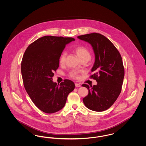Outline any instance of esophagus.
<instances>
[{
  "mask_svg": "<svg viewBox=\"0 0 146 146\" xmlns=\"http://www.w3.org/2000/svg\"><path fill=\"white\" fill-rule=\"evenodd\" d=\"M75 86L76 88H79L81 86V85L80 84H78V83H76L75 84Z\"/></svg>",
  "mask_w": 146,
  "mask_h": 146,
  "instance_id": "34e87169",
  "label": "esophagus"
}]
</instances>
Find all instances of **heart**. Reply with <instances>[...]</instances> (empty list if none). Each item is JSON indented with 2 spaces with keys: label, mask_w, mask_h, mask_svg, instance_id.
I'll return each instance as SVG.
<instances>
[{
  "label": "heart",
  "mask_w": 146,
  "mask_h": 146,
  "mask_svg": "<svg viewBox=\"0 0 146 146\" xmlns=\"http://www.w3.org/2000/svg\"><path fill=\"white\" fill-rule=\"evenodd\" d=\"M74 51L76 52L77 55L79 56V58L81 60L83 59H88L89 60L91 58V52L90 50L88 49L87 47L83 46H80L74 48ZM67 56V53L66 52H62L59 57V64L61 65L64 64L66 59ZM80 72L77 70H71L69 73L68 76L71 78L73 79H78L79 78Z\"/></svg>",
  "instance_id": "obj_1"
}]
</instances>
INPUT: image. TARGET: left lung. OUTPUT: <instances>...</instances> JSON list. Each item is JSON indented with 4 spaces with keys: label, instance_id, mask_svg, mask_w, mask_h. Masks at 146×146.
I'll use <instances>...</instances> for the list:
<instances>
[{
    "label": "left lung",
    "instance_id": "1",
    "mask_svg": "<svg viewBox=\"0 0 146 146\" xmlns=\"http://www.w3.org/2000/svg\"><path fill=\"white\" fill-rule=\"evenodd\" d=\"M78 38L91 44L95 54L91 70L94 73L90 78L96 80L97 85L91 87L82 85L88 90L83 102L91 110L105 111L113 105L122 90L124 68L121 55L111 41L99 33L81 35Z\"/></svg>",
    "mask_w": 146,
    "mask_h": 146
}]
</instances>
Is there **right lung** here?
<instances>
[{"instance_id": "right-lung-1", "label": "right lung", "mask_w": 146, "mask_h": 146, "mask_svg": "<svg viewBox=\"0 0 146 146\" xmlns=\"http://www.w3.org/2000/svg\"><path fill=\"white\" fill-rule=\"evenodd\" d=\"M75 39L45 36L31 43L24 54L21 72L24 86L33 102L41 111L52 113L62 109L68 94L75 88L65 79L58 85L52 82L59 66V57L67 44Z\"/></svg>"}]
</instances>
